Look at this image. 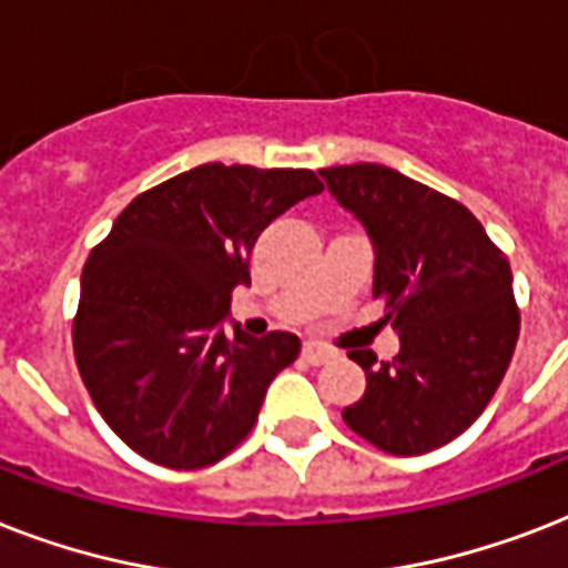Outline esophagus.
Listing matches in <instances>:
<instances>
[{"mask_svg": "<svg viewBox=\"0 0 568 568\" xmlns=\"http://www.w3.org/2000/svg\"><path fill=\"white\" fill-rule=\"evenodd\" d=\"M333 356H336V351H333V347H327V345H318V342H306V345H303V359H306V363H312V365L329 363Z\"/></svg>", "mask_w": 568, "mask_h": 568, "instance_id": "esophagus-1", "label": "esophagus"}]
</instances>
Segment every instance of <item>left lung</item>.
<instances>
[{"mask_svg": "<svg viewBox=\"0 0 568 568\" xmlns=\"http://www.w3.org/2000/svg\"><path fill=\"white\" fill-rule=\"evenodd\" d=\"M318 173L372 241L374 297H388L383 321L400 338L392 363L347 354L368 386L342 418L386 454L442 448L477 422L516 351L510 262L466 205L404 173L383 164Z\"/></svg>", "mask_w": 568, "mask_h": 568, "instance_id": "obj_1", "label": "left lung"}]
</instances>
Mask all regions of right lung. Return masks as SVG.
Listing matches in <instances>:
<instances>
[{"mask_svg":"<svg viewBox=\"0 0 568 568\" xmlns=\"http://www.w3.org/2000/svg\"><path fill=\"white\" fill-rule=\"evenodd\" d=\"M324 191L312 171L200 164L135 196L88 256L75 365L109 427L150 463L203 468L258 418L301 338L226 333L250 250L294 203Z\"/></svg>","mask_w":568,"mask_h":568,"instance_id":"right-lung-1","label":"right lung"}]
</instances>
